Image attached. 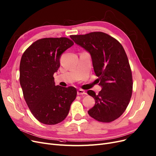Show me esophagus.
I'll return each instance as SVG.
<instances>
[{"mask_svg": "<svg viewBox=\"0 0 156 156\" xmlns=\"http://www.w3.org/2000/svg\"><path fill=\"white\" fill-rule=\"evenodd\" d=\"M86 94V93H85V91L84 90L79 89L77 91V94L78 95H83V94Z\"/></svg>", "mask_w": 156, "mask_h": 156, "instance_id": "obj_1", "label": "esophagus"}]
</instances>
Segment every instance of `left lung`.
Returning a JSON list of instances; mask_svg holds the SVG:
<instances>
[{"instance_id":"left-lung-1","label":"left lung","mask_w":156,"mask_h":156,"mask_svg":"<svg viewBox=\"0 0 156 156\" xmlns=\"http://www.w3.org/2000/svg\"><path fill=\"white\" fill-rule=\"evenodd\" d=\"M77 45L90 55L94 71L101 90L98 94L89 90L94 106L89 116L101 122L116 119L126 110L132 93V76L127 56L117 40L102 32L71 35Z\"/></svg>"}]
</instances>
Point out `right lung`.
Wrapping results in <instances>:
<instances>
[{
    "mask_svg": "<svg viewBox=\"0 0 156 156\" xmlns=\"http://www.w3.org/2000/svg\"><path fill=\"white\" fill-rule=\"evenodd\" d=\"M74 44L66 37L37 40L22 55L20 83L27 105L38 121L55 125L68 115L77 91L55 85L53 74L60 67L62 53Z\"/></svg>",
    "mask_w": 156,
    "mask_h": 156,
    "instance_id": "obj_1",
    "label": "right lung"
}]
</instances>
